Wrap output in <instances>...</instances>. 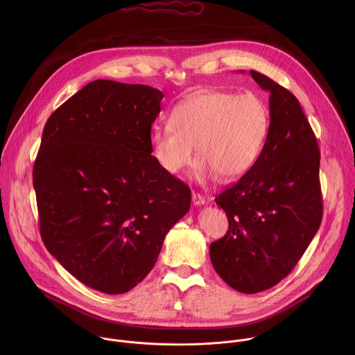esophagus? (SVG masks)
Listing matches in <instances>:
<instances>
[{"instance_id": "34e87169", "label": "esophagus", "mask_w": 355, "mask_h": 355, "mask_svg": "<svg viewBox=\"0 0 355 355\" xmlns=\"http://www.w3.org/2000/svg\"><path fill=\"white\" fill-rule=\"evenodd\" d=\"M205 197L201 196L200 193H193V203L196 205V206H198V205H203L205 203Z\"/></svg>"}]
</instances>
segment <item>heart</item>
Returning a JSON list of instances; mask_svg holds the SVG:
<instances>
[{
    "label": "heart",
    "instance_id": "heart-1",
    "mask_svg": "<svg viewBox=\"0 0 355 355\" xmlns=\"http://www.w3.org/2000/svg\"><path fill=\"white\" fill-rule=\"evenodd\" d=\"M171 124L153 127L150 132L153 155L164 171L179 173L191 165L197 146V179L234 180L257 161L269 132L270 112L254 93L210 90L180 102L171 113Z\"/></svg>",
    "mask_w": 355,
    "mask_h": 355
}]
</instances>
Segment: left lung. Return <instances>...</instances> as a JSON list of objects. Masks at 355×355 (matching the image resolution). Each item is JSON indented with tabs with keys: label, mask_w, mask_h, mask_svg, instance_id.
I'll return each mask as SVG.
<instances>
[{
	"label": "left lung",
	"mask_w": 355,
	"mask_h": 355,
	"mask_svg": "<svg viewBox=\"0 0 355 355\" xmlns=\"http://www.w3.org/2000/svg\"><path fill=\"white\" fill-rule=\"evenodd\" d=\"M250 75L269 93V132L253 166L216 197L230 227L209 249L218 276L245 294L288 276L322 218L320 149L300 102L270 78Z\"/></svg>",
	"instance_id": "obj_1"
}]
</instances>
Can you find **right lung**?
<instances>
[{
  "label": "right lung",
  "instance_id": "right-lung-1",
  "mask_svg": "<svg viewBox=\"0 0 355 355\" xmlns=\"http://www.w3.org/2000/svg\"><path fill=\"white\" fill-rule=\"evenodd\" d=\"M164 94L94 80L44 128L33 183L48 252L79 282L124 294L150 272L168 231L189 211L190 187L152 155Z\"/></svg>",
  "mask_w": 355,
  "mask_h": 355
}]
</instances>
